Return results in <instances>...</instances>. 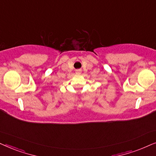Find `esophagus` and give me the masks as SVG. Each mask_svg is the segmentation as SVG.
I'll list each match as a JSON object with an SVG mask.
<instances>
[{"mask_svg": "<svg viewBox=\"0 0 156 156\" xmlns=\"http://www.w3.org/2000/svg\"><path fill=\"white\" fill-rule=\"evenodd\" d=\"M81 73H82V70H81V69H76V74H80Z\"/></svg>", "mask_w": 156, "mask_h": 156, "instance_id": "1", "label": "esophagus"}]
</instances>
